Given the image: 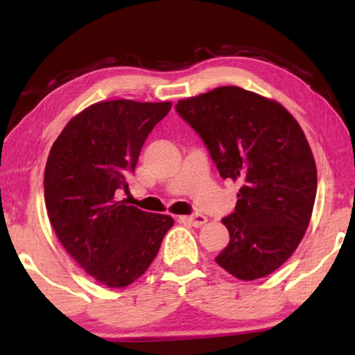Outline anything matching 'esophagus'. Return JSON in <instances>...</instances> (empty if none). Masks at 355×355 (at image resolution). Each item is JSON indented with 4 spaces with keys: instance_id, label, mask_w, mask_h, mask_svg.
I'll use <instances>...</instances> for the list:
<instances>
[{
    "instance_id": "34e87169",
    "label": "esophagus",
    "mask_w": 355,
    "mask_h": 355,
    "mask_svg": "<svg viewBox=\"0 0 355 355\" xmlns=\"http://www.w3.org/2000/svg\"><path fill=\"white\" fill-rule=\"evenodd\" d=\"M179 221L187 223V225H192L196 227H200L207 223V216L200 215V213H196V215H189V216H179Z\"/></svg>"
}]
</instances>
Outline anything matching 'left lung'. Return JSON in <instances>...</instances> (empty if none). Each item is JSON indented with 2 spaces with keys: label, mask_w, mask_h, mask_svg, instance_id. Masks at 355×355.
<instances>
[{
  "label": "left lung",
  "mask_w": 355,
  "mask_h": 355,
  "mask_svg": "<svg viewBox=\"0 0 355 355\" xmlns=\"http://www.w3.org/2000/svg\"><path fill=\"white\" fill-rule=\"evenodd\" d=\"M176 111L203 139L221 178L241 184L234 213L221 220L230 244L216 263L242 281L273 273L302 241L317 196L302 128L278 101L234 85L179 100Z\"/></svg>",
  "instance_id": "8db88e82"
}]
</instances>
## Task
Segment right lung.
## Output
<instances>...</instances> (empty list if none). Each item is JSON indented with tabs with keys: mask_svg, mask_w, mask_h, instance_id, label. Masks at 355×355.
Instances as JSON below:
<instances>
[{
	"mask_svg": "<svg viewBox=\"0 0 355 355\" xmlns=\"http://www.w3.org/2000/svg\"><path fill=\"white\" fill-rule=\"evenodd\" d=\"M171 101L108 100L76 114L53 144L45 166V205L58 239L92 278L125 288L157 257L174 220L118 200L152 129Z\"/></svg>",
	"mask_w": 355,
	"mask_h": 355,
	"instance_id": "1",
	"label": "right lung"
}]
</instances>
